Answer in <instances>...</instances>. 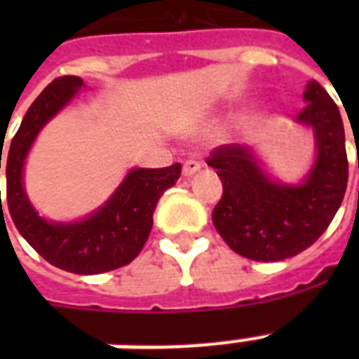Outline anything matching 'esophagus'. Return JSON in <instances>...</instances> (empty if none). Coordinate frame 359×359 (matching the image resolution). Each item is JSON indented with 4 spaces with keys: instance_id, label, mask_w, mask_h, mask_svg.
Returning a JSON list of instances; mask_svg holds the SVG:
<instances>
[{
    "instance_id": "obj_1",
    "label": "esophagus",
    "mask_w": 359,
    "mask_h": 359,
    "mask_svg": "<svg viewBox=\"0 0 359 359\" xmlns=\"http://www.w3.org/2000/svg\"><path fill=\"white\" fill-rule=\"evenodd\" d=\"M199 169H201V163L197 162V160H186L184 165H182V175H184V177H191V175H196Z\"/></svg>"
}]
</instances>
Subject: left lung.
<instances>
[{
  "label": "left lung",
  "instance_id": "1",
  "mask_svg": "<svg viewBox=\"0 0 359 359\" xmlns=\"http://www.w3.org/2000/svg\"><path fill=\"white\" fill-rule=\"evenodd\" d=\"M304 102L296 123L313 130L317 156L300 184L272 179L251 147H218L207 160L224 184L214 227L231 250L251 261H283L307 250L345 197L348 160L339 109L315 80L306 86Z\"/></svg>",
  "mask_w": 359,
  "mask_h": 359
}]
</instances>
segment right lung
<instances>
[{
  "label": "right lung",
  "mask_w": 359,
  "mask_h": 359,
  "mask_svg": "<svg viewBox=\"0 0 359 359\" xmlns=\"http://www.w3.org/2000/svg\"><path fill=\"white\" fill-rule=\"evenodd\" d=\"M81 87H86L81 78L63 76L36 97L11 141L5 171L8 212L20 235L53 266L80 276H93L124 266L140 255L152 229L154 208L163 191L179 180L182 165L130 169L114 196L86 218L76 222L42 218L25 194V158L44 124L72 102Z\"/></svg>",
  "instance_id": "obj_1"
}]
</instances>
